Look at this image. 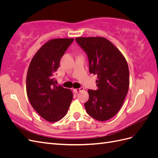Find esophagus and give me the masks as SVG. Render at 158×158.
<instances>
[{"mask_svg": "<svg viewBox=\"0 0 158 158\" xmlns=\"http://www.w3.org/2000/svg\"><path fill=\"white\" fill-rule=\"evenodd\" d=\"M84 89V88L83 87H81V88H77V89H73V92H74V93H75V94H78V92H82V91H83Z\"/></svg>", "mask_w": 158, "mask_h": 158, "instance_id": "esophagus-1", "label": "esophagus"}]
</instances>
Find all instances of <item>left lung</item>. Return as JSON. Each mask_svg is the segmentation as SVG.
<instances>
[{
    "label": "left lung",
    "mask_w": 158,
    "mask_h": 158,
    "mask_svg": "<svg viewBox=\"0 0 158 158\" xmlns=\"http://www.w3.org/2000/svg\"><path fill=\"white\" fill-rule=\"evenodd\" d=\"M76 41L86 52L89 70L98 76V89H88L87 113L99 121H107L121 108L129 87V70L122 52L102 37H80Z\"/></svg>",
    "instance_id": "left-lung-1"
}]
</instances>
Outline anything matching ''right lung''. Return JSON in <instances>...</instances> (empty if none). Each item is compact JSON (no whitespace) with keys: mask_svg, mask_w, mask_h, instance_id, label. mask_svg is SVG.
<instances>
[{"mask_svg":"<svg viewBox=\"0 0 158 158\" xmlns=\"http://www.w3.org/2000/svg\"><path fill=\"white\" fill-rule=\"evenodd\" d=\"M73 38L47 41L32 58L26 77V92L33 108L47 121H60L67 113L73 98L70 89L55 85L54 75Z\"/></svg>","mask_w":158,"mask_h":158,"instance_id":"add662e5","label":"right lung"}]
</instances>
